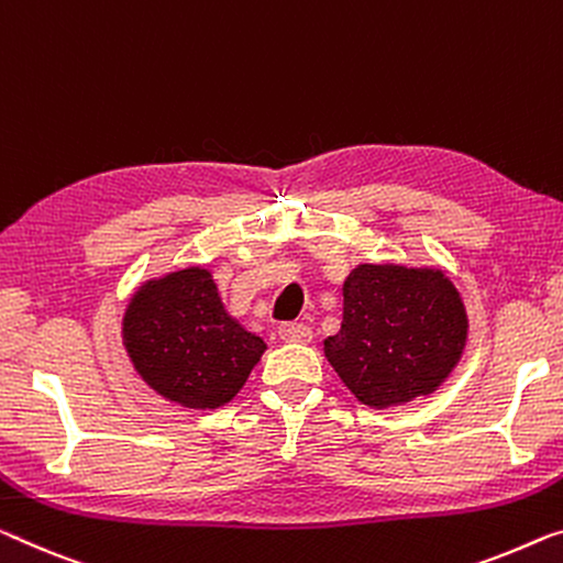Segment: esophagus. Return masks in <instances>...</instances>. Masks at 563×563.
<instances>
[{"mask_svg":"<svg viewBox=\"0 0 563 563\" xmlns=\"http://www.w3.org/2000/svg\"><path fill=\"white\" fill-rule=\"evenodd\" d=\"M279 340L291 342V344H305L311 340V330L301 322H287L279 327Z\"/></svg>","mask_w":563,"mask_h":563,"instance_id":"obj_1","label":"esophagus"}]
</instances>
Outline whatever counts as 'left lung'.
Returning <instances> with one entry per match:
<instances>
[{
  "label": "left lung",
  "mask_w": 563,
  "mask_h": 563,
  "mask_svg": "<svg viewBox=\"0 0 563 563\" xmlns=\"http://www.w3.org/2000/svg\"><path fill=\"white\" fill-rule=\"evenodd\" d=\"M465 334L461 294L443 272L362 264L344 282L342 327L324 354L360 402L390 408L438 390Z\"/></svg>",
  "instance_id": "1"
}]
</instances>
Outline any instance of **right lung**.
<instances>
[{"label":"right lung","mask_w":563,"mask_h":563,"mask_svg":"<svg viewBox=\"0 0 563 563\" xmlns=\"http://www.w3.org/2000/svg\"><path fill=\"white\" fill-rule=\"evenodd\" d=\"M123 340L155 393L196 410L229 402L266 350L262 336L229 317L201 266L143 284L128 305Z\"/></svg>","instance_id":"add662e5"}]
</instances>
